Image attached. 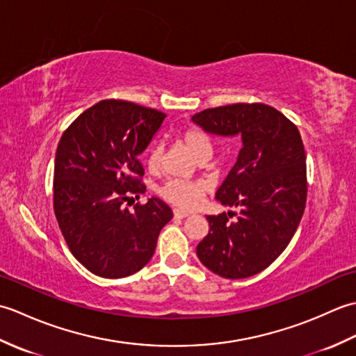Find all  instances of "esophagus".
<instances>
[{"instance_id":"esophagus-1","label":"esophagus","mask_w":356,"mask_h":356,"mask_svg":"<svg viewBox=\"0 0 356 356\" xmlns=\"http://www.w3.org/2000/svg\"><path fill=\"white\" fill-rule=\"evenodd\" d=\"M172 214H174V217H176V218H185V217L190 216V213H188V211H184V209H177V208L172 211Z\"/></svg>"}]
</instances>
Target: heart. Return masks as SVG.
Wrapping results in <instances>:
<instances>
[{
    "instance_id": "b5f03b06",
    "label": "heart",
    "mask_w": 356,
    "mask_h": 356,
    "mask_svg": "<svg viewBox=\"0 0 356 356\" xmlns=\"http://www.w3.org/2000/svg\"><path fill=\"white\" fill-rule=\"evenodd\" d=\"M186 148L197 157H207L213 154V142H211L209 136L200 130V128H186V130L180 134ZM163 163V147L162 143H153L147 151V165L149 171L157 172L162 168ZM209 186L203 180H180L174 179L166 182L162 186V195L163 199L172 203L174 207L182 209H194L197 208L205 194L208 193Z\"/></svg>"
}]
</instances>
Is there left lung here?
I'll list each match as a JSON object with an SVG mask.
<instances>
[{
  "mask_svg": "<svg viewBox=\"0 0 356 356\" xmlns=\"http://www.w3.org/2000/svg\"><path fill=\"white\" fill-rule=\"evenodd\" d=\"M193 122L217 136H240L236 165L216 193L240 213L207 216L209 232L197 257L223 278H248L266 269L289 245L307 197L306 153L298 128L266 104L203 110ZM237 215L236 221H229Z\"/></svg>",
  "mask_w": 356,
  "mask_h": 356,
  "instance_id": "1",
  "label": "left lung"
}]
</instances>
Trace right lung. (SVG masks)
<instances>
[{
  "label": "right lung",
  "instance_id": "1",
  "mask_svg": "<svg viewBox=\"0 0 356 356\" xmlns=\"http://www.w3.org/2000/svg\"><path fill=\"white\" fill-rule=\"evenodd\" d=\"M163 119L154 108L105 99L74 119L58 143L53 209L70 252L95 275L140 270L172 218L157 197L125 208L147 190L139 156Z\"/></svg>",
  "mask_w": 356,
  "mask_h": 356
}]
</instances>
